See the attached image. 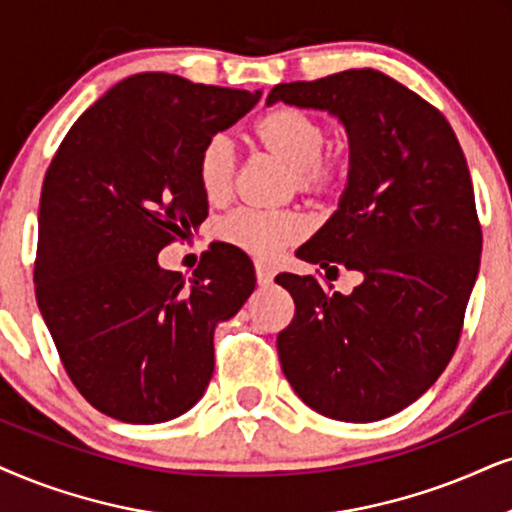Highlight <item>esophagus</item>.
Returning <instances> with one entry per match:
<instances>
[{
	"instance_id": "esophagus-1",
	"label": "esophagus",
	"mask_w": 512,
	"mask_h": 512,
	"mask_svg": "<svg viewBox=\"0 0 512 512\" xmlns=\"http://www.w3.org/2000/svg\"><path fill=\"white\" fill-rule=\"evenodd\" d=\"M255 276H257V283H260V286H267V283L274 281L276 271H274V267H269V264L255 262Z\"/></svg>"
}]
</instances>
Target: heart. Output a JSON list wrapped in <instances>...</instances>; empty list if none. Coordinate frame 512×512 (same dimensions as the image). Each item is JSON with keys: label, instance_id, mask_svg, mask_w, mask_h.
Instances as JSON below:
<instances>
[{"label": "heart", "instance_id": "heart-1", "mask_svg": "<svg viewBox=\"0 0 512 512\" xmlns=\"http://www.w3.org/2000/svg\"><path fill=\"white\" fill-rule=\"evenodd\" d=\"M250 139L257 151L286 167V191L312 200H331L345 181V158L326 151L328 125L304 108L278 106L255 120ZM196 177L203 196L212 205L231 198L236 179V153L229 139L215 134L200 146ZM307 224L295 210L255 212L236 210L217 224L219 241L248 255L271 260L288 245L302 241Z\"/></svg>", "mask_w": 512, "mask_h": 512}]
</instances>
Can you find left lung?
<instances>
[{
    "instance_id": "8db88e82",
    "label": "left lung",
    "mask_w": 512,
    "mask_h": 512,
    "mask_svg": "<svg viewBox=\"0 0 512 512\" xmlns=\"http://www.w3.org/2000/svg\"><path fill=\"white\" fill-rule=\"evenodd\" d=\"M276 101L347 127L340 208L297 257L328 278L340 267L364 276L349 295L316 276H276L295 302L276 338L281 368L321 416L383 420L430 390L461 340L482 250L463 148L432 103L380 70L276 84Z\"/></svg>"
}]
</instances>
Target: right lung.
Segmentation results:
<instances>
[{"mask_svg": "<svg viewBox=\"0 0 512 512\" xmlns=\"http://www.w3.org/2000/svg\"><path fill=\"white\" fill-rule=\"evenodd\" d=\"M260 92L139 73L84 111L44 174L35 295L68 378L94 409L153 425L203 397L215 326L255 290L248 255L212 243L191 281L158 252L208 217L200 146Z\"/></svg>", "mask_w": 512, "mask_h": 512, "instance_id": "right-lung-1", "label": "right lung"}]
</instances>
